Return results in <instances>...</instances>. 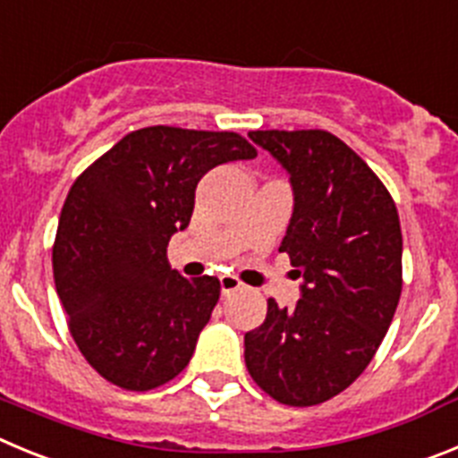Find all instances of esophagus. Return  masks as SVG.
<instances>
[{
    "mask_svg": "<svg viewBox=\"0 0 458 458\" xmlns=\"http://www.w3.org/2000/svg\"><path fill=\"white\" fill-rule=\"evenodd\" d=\"M219 283H221V294H224V296L233 294V292H237V290H242V280L234 278V276H221Z\"/></svg>",
    "mask_w": 458,
    "mask_h": 458,
    "instance_id": "1",
    "label": "esophagus"
}]
</instances>
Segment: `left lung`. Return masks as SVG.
Here are the masks:
<instances>
[{"label":"left lung","instance_id":"1","mask_svg":"<svg viewBox=\"0 0 458 458\" xmlns=\"http://www.w3.org/2000/svg\"><path fill=\"white\" fill-rule=\"evenodd\" d=\"M250 141L290 173L294 209L278 250L301 278L294 308L267 301L244 335L249 374L287 406L335 397L368 368L402 294L394 200L356 152L324 130H258Z\"/></svg>","mask_w":458,"mask_h":458}]
</instances>
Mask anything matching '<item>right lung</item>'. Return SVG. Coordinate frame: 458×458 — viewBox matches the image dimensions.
I'll use <instances>...</instances> for the list:
<instances>
[{"label": "right lung", "mask_w": 458, "mask_h": 458, "mask_svg": "<svg viewBox=\"0 0 458 458\" xmlns=\"http://www.w3.org/2000/svg\"><path fill=\"white\" fill-rule=\"evenodd\" d=\"M255 155L234 131L143 127L70 187L52 250L56 294L77 347L106 381L143 393L189 365L221 285L171 269L166 246L189 225L205 173Z\"/></svg>", "instance_id": "obj_1"}]
</instances>
